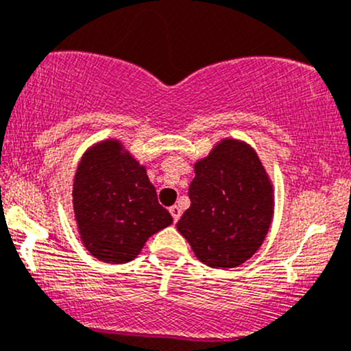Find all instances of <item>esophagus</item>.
Listing matches in <instances>:
<instances>
[{
  "label": "esophagus",
  "instance_id": "34e87169",
  "mask_svg": "<svg viewBox=\"0 0 351 351\" xmlns=\"http://www.w3.org/2000/svg\"><path fill=\"white\" fill-rule=\"evenodd\" d=\"M169 212L172 214V219H174V222H177V220L180 219V214H182V208H180L179 206H172L171 208H169Z\"/></svg>",
  "mask_w": 351,
  "mask_h": 351
}]
</instances>
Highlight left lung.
Returning a JSON list of instances; mask_svg holds the SVG:
<instances>
[{
  "label": "left lung",
  "instance_id": "obj_1",
  "mask_svg": "<svg viewBox=\"0 0 351 351\" xmlns=\"http://www.w3.org/2000/svg\"><path fill=\"white\" fill-rule=\"evenodd\" d=\"M191 207L177 230L212 269H234L255 254L274 219V184L245 141L223 137L194 164Z\"/></svg>",
  "mask_w": 351,
  "mask_h": 351
}]
</instances>
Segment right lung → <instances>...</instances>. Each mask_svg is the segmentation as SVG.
<instances>
[{
  "label": "right lung",
  "instance_id": "1",
  "mask_svg": "<svg viewBox=\"0 0 351 351\" xmlns=\"http://www.w3.org/2000/svg\"><path fill=\"white\" fill-rule=\"evenodd\" d=\"M73 210L82 243L104 263L134 261L151 235L172 223L145 165L119 139L99 141L82 154Z\"/></svg>",
  "mask_w": 351,
  "mask_h": 351
}]
</instances>
